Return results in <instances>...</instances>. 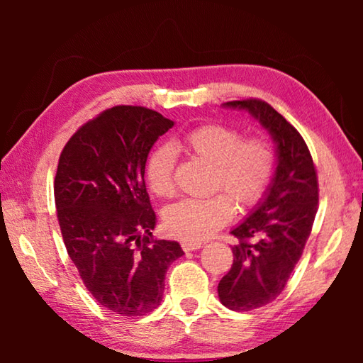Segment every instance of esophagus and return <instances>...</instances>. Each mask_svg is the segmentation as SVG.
<instances>
[{
  "instance_id": "esophagus-1",
  "label": "esophagus",
  "mask_w": 363,
  "mask_h": 363,
  "mask_svg": "<svg viewBox=\"0 0 363 363\" xmlns=\"http://www.w3.org/2000/svg\"><path fill=\"white\" fill-rule=\"evenodd\" d=\"M182 250L184 251H195V250H200L203 247V243L201 242H194V240H182Z\"/></svg>"
}]
</instances>
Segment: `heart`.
Segmentation results:
<instances>
[{
  "label": "heart",
  "instance_id": "b5f03b06",
  "mask_svg": "<svg viewBox=\"0 0 363 363\" xmlns=\"http://www.w3.org/2000/svg\"><path fill=\"white\" fill-rule=\"evenodd\" d=\"M190 155L214 164V189L225 190L237 206L256 205L274 173V153L262 139H243L230 126L201 125L182 138L179 144ZM158 145L145 164L147 182L158 196L174 194L176 149ZM229 196L218 194L208 199H184L164 211V224L184 240H205L233 216Z\"/></svg>",
  "mask_w": 363,
  "mask_h": 363
}]
</instances>
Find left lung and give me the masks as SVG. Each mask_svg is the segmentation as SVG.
<instances>
[{
  "instance_id": "obj_1",
  "label": "left lung",
  "mask_w": 363,
  "mask_h": 363,
  "mask_svg": "<svg viewBox=\"0 0 363 363\" xmlns=\"http://www.w3.org/2000/svg\"><path fill=\"white\" fill-rule=\"evenodd\" d=\"M245 110L275 144L277 168L262 199L232 229L233 264L218 285L219 301L232 311L262 307L284 291L314 224L318 186L304 139L269 104L247 99L223 104Z\"/></svg>"
}]
</instances>
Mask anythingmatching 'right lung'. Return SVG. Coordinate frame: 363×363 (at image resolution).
<instances>
[{
	"instance_id": "right-lung-1",
	"label": "right lung",
	"mask_w": 363,
	"mask_h": 363,
	"mask_svg": "<svg viewBox=\"0 0 363 363\" xmlns=\"http://www.w3.org/2000/svg\"><path fill=\"white\" fill-rule=\"evenodd\" d=\"M173 126L155 110L116 106L79 128L59 158L54 200L67 253L97 303L125 317L157 309L167 270L184 255L177 242L152 238L144 182L152 145Z\"/></svg>"
}]
</instances>
